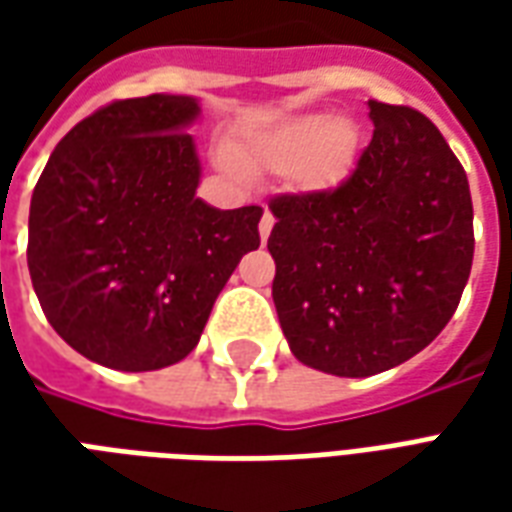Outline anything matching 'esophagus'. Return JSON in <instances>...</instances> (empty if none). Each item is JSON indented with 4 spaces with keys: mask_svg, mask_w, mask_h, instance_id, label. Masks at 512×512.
Returning a JSON list of instances; mask_svg holds the SVG:
<instances>
[{
    "mask_svg": "<svg viewBox=\"0 0 512 512\" xmlns=\"http://www.w3.org/2000/svg\"><path fill=\"white\" fill-rule=\"evenodd\" d=\"M271 227H274V216L271 213H263V219H260V238L268 241V235H271Z\"/></svg>",
    "mask_w": 512,
    "mask_h": 512,
    "instance_id": "1",
    "label": "esophagus"
}]
</instances>
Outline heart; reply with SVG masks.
I'll list each match as a JSON object with an SVG mask.
<instances>
[{
    "label": "heart",
    "mask_w": 512,
    "mask_h": 512,
    "mask_svg": "<svg viewBox=\"0 0 512 512\" xmlns=\"http://www.w3.org/2000/svg\"><path fill=\"white\" fill-rule=\"evenodd\" d=\"M359 153V134L354 123L334 115H304L288 120L249 139L235 150L246 167L293 169L304 189H332L348 178ZM222 167L238 175L233 158L222 156Z\"/></svg>",
    "instance_id": "obj_1"
}]
</instances>
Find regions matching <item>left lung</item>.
Returning <instances> with one entry per match:
<instances>
[{"label": "left lung", "instance_id": "8db88e82", "mask_svg": "<svg viewBox=\"0 0 512 512\" xmlns=\"http://www.w3.org/2000/svg\"><path fill=\"white\" fill-rule=\"evenodd\" d=\"M367 106L376 131L337 189L268 202L279 326L299 362L343 378L433 343L474 257L469 180L439 128L411 106Z\"/></svg>", "mask_w": 512, "mask_h": 512}]
</instances>
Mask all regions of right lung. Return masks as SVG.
<instances>
[{
    "instance_id": "right-lung-1",
    "label": "right lung",
    "mask_w": 512,
    "mask_h": 512,
    "mask_svg": "<svg viewBox=\"0 0 512 512\" xmlns=\"http://www.w3.org/2000/svg\"><path fill=\"white\" fill-rule=\"evenodd\" d=\"M197 115L191 95L101 106L62 136L32 191V288L54 332L98 365L142 373L189 356L260 246V205L197 197Z\"/></svg>"
}]
</instances>
